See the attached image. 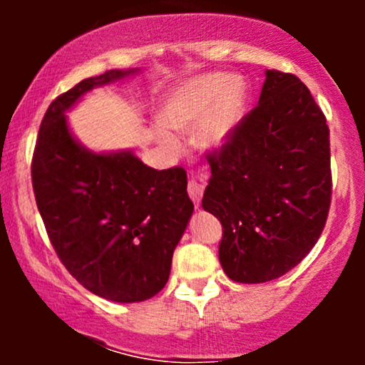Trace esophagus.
<instances>
[{"label":"esophagus","instance_id":"1","mask_svg":"<svg viewBox=\"0 0 365 365\" xmlns=\"http://www.w3.org/2000/svg\"><path fill=\"white\" fill-rule=\"evenodd\" d=\"M188 195H190V199L194 200L195 207H199L200 204V197H202V190H204V185L202 182H199L197 178H192L190 182H188Z\"/></svg>","mask_w":365,"mask_h":365}]
</instances>
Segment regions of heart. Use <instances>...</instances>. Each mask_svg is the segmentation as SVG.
<instances>
[{"mask_svg": "<svg viewBox=\"0 0 365 365\" xmlns=\"http://www.w3.org/2000/svg\"><path fill=\"white\" fill-rule=\"evenodd\" d=\"M249 89L244 81H233L226 73H209L178 83L163 101L159 120L166 128H194L199 148L217 149L228 142L244 118ZM158 140L165 148L177 145L166 130H158Z\"/></svg>", "mask_w": 365, "mask_h": 365, "instance_id": "obj_1", "label": "heart"}]
</instances>
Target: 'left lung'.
<instances>
[{"instance_id":"1","label":"left lung","mask_w":365,"mask_h":365,"mask_svg":"<svg viewBox=\"0 0 365 365\" xmlns=\"http://www.w3.org/2000/svg\"><path fill=\"white\" fill-rule=\"evenodd\" d=\"M207 161L202 207L223 226L226 276L266 283L288 273L319 240L333 187L329 128L305 83L267 70L259 104Z\"/></svg>"}]
</instances>
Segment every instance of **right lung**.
Here are the masks:
<instances>
[{
	"mask_svg": "<svg viewBox=\"0 0 365 365\" xmlns=\"http://www.w3.org/2000/svg\"><path fill=\"white\" fill-rule=\"evenodd\" d=\"M139 70L86 78L49 104L32 156V187L58 257L83 288L142 302L165 288L175 247L194 212L182 166L154 170L132 150L98 154L72 135L65 113L94 87Z\"/></svg>",
	"mask_w": 365,
	"mask_h": 365,
	"instance_id": "right-lung-1",
	"label": "right lung"
}]
</instances>
